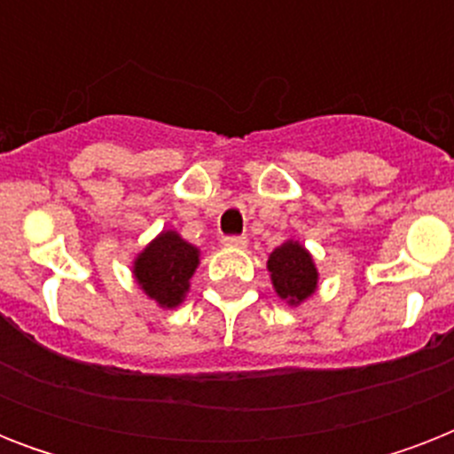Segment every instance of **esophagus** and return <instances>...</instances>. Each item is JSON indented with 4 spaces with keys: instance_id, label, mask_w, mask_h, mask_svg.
I'll return each mask as SVG.
<instances>
[{
    "instance_id": "1",
    "label": "esophagus",
    "mask_w": 454,
    "mask_h": 454,
    "mask_svg": "<svg viewBox=\"0 0 454 454\" xmlns=\"http://www.w3.org/2000/svg\"><path fill=\"white\" fill-rule=\"evenodd\" d=\"M223 245L231 249H245L247 247V238L245 235H231V238H223Z\"/></svg>"
}]
</instances>
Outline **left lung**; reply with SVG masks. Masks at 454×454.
Instances as JSON below:
<instances>
[{
	"instance_id": "1",
	"label": "left lung",
	"mask_w": 454,
	"mask_h": 454,
	"mask_svg": "<svg viewBox=\"0 0 454 454\" xmlns=\"http://www.w3.org/2000/svg\"><path fill=\"white\" fill-rule=\"evenodd\" d=\"M266 269L270 273L273 290L287 306H301L317 292L320 273L316 269V259L294 238L270 252Z\"/></svg>"
}]
</instances>
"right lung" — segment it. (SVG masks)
Masks as SVG:
<instances>
[{
	"mask_svg": "<svg viewBox=\"0 0 454 454\" xmlns=\"http://www.w3.org/2000/svg\"><path fill=\"white\" fill-rule=\"evenodd\" d=\"M200 266V247L167 228L155 235L131 262V276L138 290L160 306L176 309L191 290V278Z\"/></svg>",
	"mask_w": 454,
	"mask_h": 454,
	"instance_id": "right-lung-1",
	"label": "right lung"
}]
</instances>
